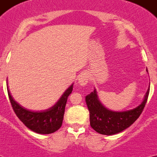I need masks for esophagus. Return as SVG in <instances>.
I'll use <instances>...</instances> for the list:
<instances>
[{"mask_svg": "<svg viewBox=\"0 0 157 157\" xmlns=\"http://www.w3.org/2000/svg\"><path fill=\"white\" fill-rule=\"evenodd\" d=\"M89 75L86 73L82 74L81 75L78 77V84L80 86H86L87 83L89 82Z\"/></svg>", "mask_w": 157, "mask_h": 157, "instance_id": "1", "label": "esophagus"}]
</instances>
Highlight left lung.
Returning <instances> with one entry per match:
<instances>
[{
  "label": "left lung",
  "instance_id": "1",
  "mask_svg": "<svg viewBox=\"0 0 157 157\" xmlns=\"http://www.w3.org/2000/svg\"><path fill=\"white\" fill-rule=\"evenodd\" d=\"M148 71V70H146ZM149 87L141 105L131 110L113 112L106 109L98 99L96 90L86 97V102L90 111V126L101 134L112 135L128 128L138 120L148 100Z\"/></svg>",
  "mask_w": 157,
  "mask_h": 157
}]
</instances>
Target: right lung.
Wrapping results in <instances>:
<instances>
[{
  "instance_id": "right-lung-1",
  "label": "right lung",
  "mask_w": 157,
  "mask_h": 157,
  "mask_svg": "<svg viewBox=\"0 0 157 157\" xmlns=\"http://www.w3.org/2000/svg\"><path fill=\"white\" fill-rule=\"evenodd\" d=\"M72 90L73 84L63 93L61 98L53 106L41 112L30 111L20 106L13 100L8 88V94L14 112L26 127L37 134H48L55 132L61 127L67 101Z\"/></svg>"
}]
</instances>
